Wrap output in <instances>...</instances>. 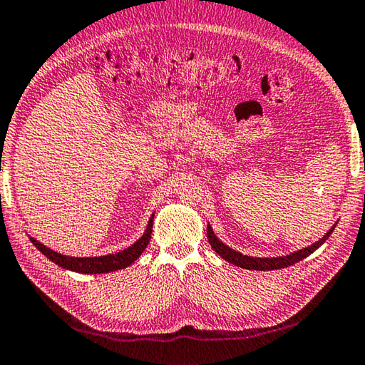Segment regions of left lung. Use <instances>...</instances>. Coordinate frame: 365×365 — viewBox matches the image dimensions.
Here are the masks:
<instances>
[{
    "mask_svg": "<svg viewBox=\"0 0 365 365\" xmlns=\"http://www.w3.org/2000/svg\"><path fill=\"white\" fill-rule=\"evenodd\" d=\"M336 225L330 227V231L324 235L322 239H319L314 244L302 248V250L293 252L290 255H285V257H277V258H255V257H248V255H242L240 252H235L234 248L227 247L226 244L216 237L213 232L212 226H207V235H208V242L212 245L213 250L220 255L222 259H226L227 263H231L234 266H239L242 269H252V271H274V269H282V267L292 266L298 263V261L304 259L306 257H309L311 253H314L319 247H321L325 240L330 237V234L334 232Z\"/></svg>",
    "mask_w": 365,
    "mask_h": 365,
    "instance_id": "obj_1",
    "label": "left lung"
}]
</instances>
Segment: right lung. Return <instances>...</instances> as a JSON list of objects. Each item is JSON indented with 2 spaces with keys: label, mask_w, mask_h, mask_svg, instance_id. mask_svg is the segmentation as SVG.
I'll use <instances>...</instances> for the list:
<instances>
[{
  "label": "right lung",
  "mask_w": 365,
  "mask_h": 365,
  "mask_svg": "<svg viewBox=\"0 0 365 365\" xmlns=\"http://www.w3.org/2000/svg\"><path fill=\"white\" fill-rule=\"evenodd\" d=\"M152 225H153V215L150 216L147 227L143 234V237L134 242L131 247L125 248L118 253H110L106 257H89V258H78V257H67V255H61L54 250H51L46 245H43L41 242L30 237L31 244H34L38 250H40L44 257L49 258L57 266L63 267V269L81 272V274H104V272H113L118 269H125V267L131 266L136 261L145 247L149 245L150 235H152Z\"/></svg>",
  "instance_id": "right-lung-1"
}]
</instances>
